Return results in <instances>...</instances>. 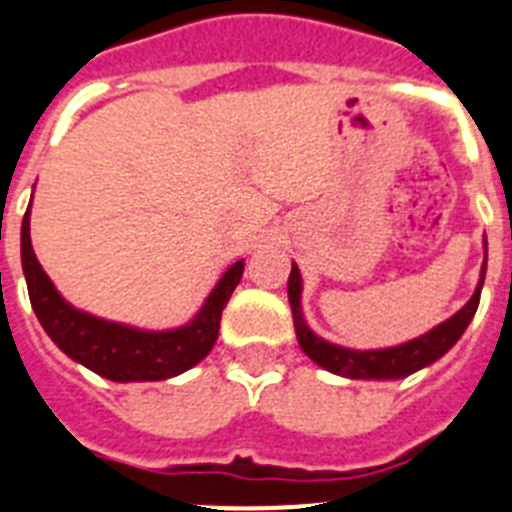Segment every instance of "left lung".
Segmentation results:
<instances>
[{"mask_svg":"<svg viewBox=\"0 0 512 512\" xmlns=\"http://www.w3.org/2000/svg\"><path fill=\"white\" fill-rule=\"evenodd\" d=\"M484 274H487V238H484V261L482 272H479V285H476L469 303L458 313H453L448 321L438 323L435 329L427 331V334L417 336L412 342L383 349H349L342 347V344L326 342L323 336L310 329L305 323L303 305H300L303 277H300L298 264H292L290 279H287V298H290L292 321H295V334H298L300 347L316 365H321L323 370H329L334 375H342V378H352V381H399V378H406V375L417 373V370L440 360L461 339V334L474 318L476 308H479Z\"/></svg>","mask_w":512,"mask_h":512,"instance_id":"left-lung-1","label":"left lung"}]
</instances>
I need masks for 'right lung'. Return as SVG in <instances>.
Listing matches in <instances>:
<instances>
[{
  "instance_id": "right-lung-1",
  "label": "right lung",
  "mask_w": 512,
  "mask_h": 512,
  "mask_svg": "<svg viewBox=\"0 0 512 512\" xmlns=\"http://www.w3.org/2000/svg\"><path fill=\"white\" fill-rule=\"evenodd\" d=\"M20 259H23L30 305L36 310L43 331L51 336V342L74 362L116 383L168 381L173 375L194 368L196 362H202L220 334L222 308L243 277V259H240L222 274L189 323L178 329L147 331L129 323L98 318L61 298V292L38 264L30 243V207L20 230Z\"/></svg>"
}]
</instances>
